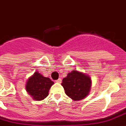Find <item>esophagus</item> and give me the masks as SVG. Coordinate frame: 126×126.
I'll return each instance as SVG.
<instances>
[{"label": "esophagus", "instance_id": "obj_1", "mask_svg": "<svg viewBox=\"0 0 126 126\" xmlns=\"http://www.w3.org/2000/svg\"><path fill=\"white\" fill-rule=\"evenodd\" d=\"M56 82H57V83H61L62 80H61V78H59V79H58L57 80H56Z\"/></svg>", "mask_w": 126, "mask_h": 126}]
</instances>
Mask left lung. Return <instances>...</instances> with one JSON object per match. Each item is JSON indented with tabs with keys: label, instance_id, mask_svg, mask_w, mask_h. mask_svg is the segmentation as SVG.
I'll use <instances>...</instances> for the list:
<instances>
[{
	"label": "left lung",
	"instance_id": "obj_1",
	"mask_svg": "<svg viewBox=\"0 0 126 126\" xmlns=\"http://www.w3.org/2000/svg\"><path fill=\"white\" fill-rule=\"evenodd\" d=\"M61 84L66 94L72 100L77 101L84 99L88 94L91 87V80L88 76L73 70L63 78Z\"/></svg>",
	"mask_w": 126,
	"mask_h": 126
}]
</instances>
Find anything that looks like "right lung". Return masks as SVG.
Listing matches in <instances>:
<instances>
[{
  "label": "right lung",
  "instance_id": "1",
  "mask_svg": "<svg viewBox=\"0 0 126 126\" xmlns=\"http://www.w3.org/2000/svg\"><path fill=\"white\" fill-rule=\"evenodd\" d=\"M54 82L49 78L44 77L38 72L28 79L26 89L28 93L36 100H44L48 95L49 90Z\"/></svg>",
  "mask_w": 126,
  "mask_h": 126
}]
</instances>
